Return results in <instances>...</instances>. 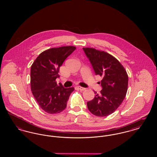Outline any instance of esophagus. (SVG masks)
<instances>
[{"mask_svg": "<svg viewBox=\"0 0 157 157\" xmlns=\"http://www.w3.org/2000/svg\"><path fill=\"white\" fill-rule=\"evenodd\" d=\"M78 90H86V88H83L82 86H78Z\"/></svg>", "mask_w": 157, "mask_h": 157, "instance_id": "1", "label": "esophagus"}]
</instances>
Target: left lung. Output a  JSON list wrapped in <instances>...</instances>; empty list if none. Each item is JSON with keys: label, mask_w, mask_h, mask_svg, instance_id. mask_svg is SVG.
<instances>
[{"label": "left lung", "mask_w": 157, "mask_h": 157, "mask_svg": "<svg viewBox=\"0 0 157 157\" xmlns=\"http://www.w3.org/2000/svg\"><path fill=\"white\" fill-rule=\"evenodd\" d=\"M96 75L102 79L100 94L87 102L90 112L97 117H106L115 112L127 94L128 76L120 62L111 55L94 48H83Z\"/></svg>", "instance_id": "obj_1"}]
</instances>
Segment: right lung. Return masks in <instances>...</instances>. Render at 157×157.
<instances>
[{
    "mask_svg": "<svg viewBox=\"0 0 157 157\" xmlns=\"http://www.w3.org/2000/svg\"><path fill=\"white\" fill-rule=\"evenodd\" d=\"M76 49L73 46L51 48L41 53L30 69V88L33 97L40 108L48 113L63 111L73 87L65 88L58 85L60 67Z\"/></svg>",
    "mask_w": 157,
    "mask_h": 157,
    "instance_id": "right-lung-1",
    "label": "right lung"
}]
</instances>
